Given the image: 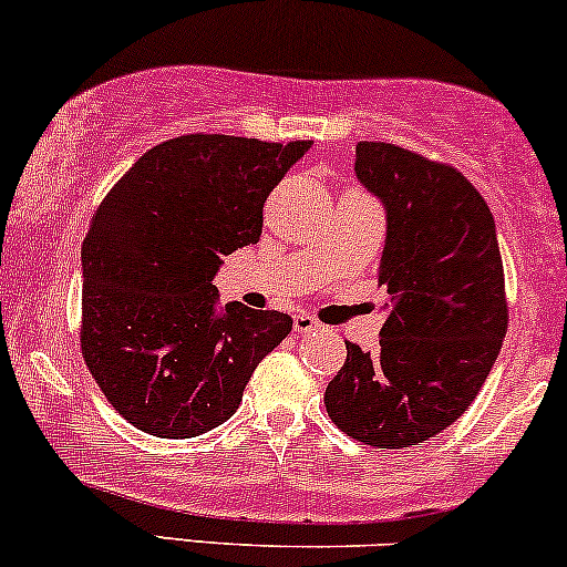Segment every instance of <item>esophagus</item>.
<instances>
[{"label":"esophagus","mask_w":567,"mask_h":567,"mask_svg":"<svg viewBox=\"0 0 567 567\" xmlns=\"http://www.w3.org/2000/svg\"><path fill=\"white\" fill-rule=\"evenodd\" d=\"M292 327H296L298 336H311V332L322 330V324H319L313 317H309V313H298V317H292Z\"/></svg>","instance_id":"obj_1"}]
</instances>
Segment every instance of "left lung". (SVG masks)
Listing matches in <instances>:
<instances>
[{"instance_id": "obj_1", "label": "left lung", "mask_w": 567, "mask_h": 567, "mask_svg": "<svg viewBox=\"0 0 567 567\" xmlns=\"http://www.w3.org/2000/svg\"><path fill=\"white\" fill-rule=\"evenodd\" d=\"M353 172L385 206L380 351L346 343L324 391L330 420L378 449L433 439L467 412L507 332L494 216L446 163L388 142H359Z\"/></svg>"}]
</instances>
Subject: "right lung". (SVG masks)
I'll return each instance as SVG.
<instances>
[{"label": "right lung", "instance_id": "add662e5", "mask_svg": "<svg viewBox=\"0 0 567 567\" xmlns=\"http://www.w3.org/2000/svg\"><path fill=\"white\" fill-rule=\"evenodd\" d=\"M309 140L187 134L147 150L81 245V353L136 431L193 439L227 422L292 319L218 309L221 258L261 237L264 203Z\"/></svg>", "mask_w": 567, "mask_h": 567}]
</instances>
